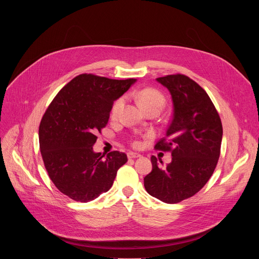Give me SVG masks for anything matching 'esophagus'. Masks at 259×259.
Listing matches in <instances>:
<instances>
[{
	"label": "esophagus",
	"instance_id": "1",
	"mask_svg": "<svg viewBox=\"0 0 259 259\" xmlns=\"http://www.w3.org/2000/svg\"><path fill=\"white\" fill-rule=\"evenodd\" d=\"M127 156H128V158H129V159H136V158H140V157H141V155L136 154V153H133V152L128 153V154H127Z\"/></svg>",
	"mask_w": 259,
	"mask_h": 259
}]
</instances>
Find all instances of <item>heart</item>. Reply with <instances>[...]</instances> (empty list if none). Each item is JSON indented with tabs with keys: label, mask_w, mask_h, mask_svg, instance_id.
Returning a JSON list of instances; mask_svg holds the SVG:
<instances>
[{
	"label": "heart",
	"mask_w": 259,
	"mask_h": 259,
	"mask_svg": "<svg viewBox=\"0 0 259 259\" xmlns=\"http://www.w3.org/2000/svg\"><path fill=\"white\" fill-rule=\"evenodd\" d=\"M130 96L134 97L138 104L141 106L143 110H149V109H159L161 110L165 104V96L162 92L155 88H143L140 90H134L129 93ZM126 98L124 96L119 97L110 108V117L113 119H116L121 114L122 109L125 105ZM135 146L138 145V142L133 143Z\"/></svg>",
	"instance_id": "heart-1"
}]
</instances>
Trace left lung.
I'll return each mask as SVG.
<instances>
[{
    "label": "left lung",
    "instance_id": "left-lung-1",
    "mask_svg": "<svg viewBox=\"0 0 259 259\" xmlns=\"http://www.w3.org/2000/svg\"><path fill=\"white\" fill-rule=\"evenodd\" d=\"M157 81L171 94L173 117L166 137L155 149L170 152L172 161L160 167L152 156L153 170L144 177V188L160 201L175 204L196 195L213 174L220 155L223 124L210 97L194 80L176 73Z\"/></svg>",
    "mask_w": 259,
    "mask_h": 259
}]
</instances>
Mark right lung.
I'll return each mask as SVG.
<instances>
[{
  "instance_id": "obj_1",
  "label": "right lung",
  "mask_w": 259,
  "mask_h": 259,
  "mask_svg": "<svg viewBox=\"0 0 259 259\" xmlns=\"http://www.w3.org/2000/svg\"><path fill=\"white\" fill-rule=\"evenodd\" d=\"M136 79L113 80L82 73L54 97L39 127L40 151L48 175L63 195L87 203L112 188L127 155L93 152L114 101Z\"/></svg>"
}]
</instances>
